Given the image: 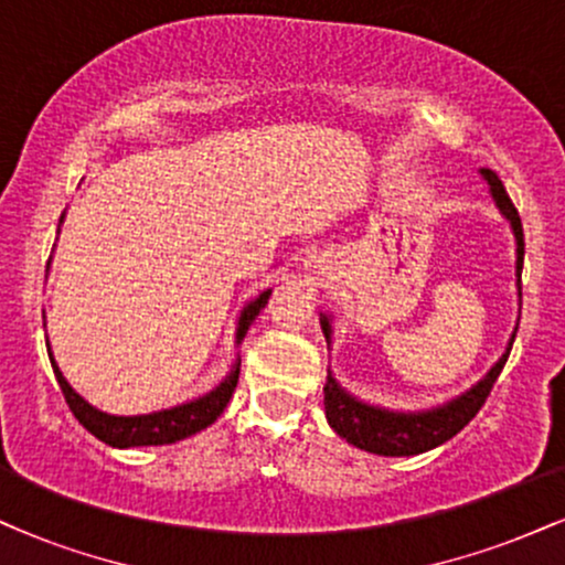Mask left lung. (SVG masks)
Returning <instances> with one entry per match:
<instances>
[{"instance_id": "left-lung-1", "label": "left lung", "mask_w": 565, "mask_h": 565, "mask_svg": "<svg viewBox=\"0 0 565 565\" xmlns=\"http://www.w3.org/2000/svg\"><path fill=\"white\" fill-rule=\"evenodd\" d=\"M483 180L491 188V196H494L499 212L510 220L512 233H515V276L521 284V270H523V225L521 215H518L515 204H512L508 191H504L502 180L497 178V172L481 170ZM521 289V287H518ZM521 295V291H518ZM321 329L327 334V342H332V321L329 316H321ZM518 332V329H515ZM515 332H512L508 350L502 353V359L489 369V374L472 385L468 393H462L459 398L449 401V404L425 408V412H393V408H382L364 404V401L353 398L348 391H342L337 385V380L329 372L327 385H323V408H327V419L332 425V430L340 438H345L348 444L359 446V449L382 454V457H412V454H423L436 449V446L446 444V440L457 436L465 425L470 423L478 414V408L486 404L491 387L508 364V355L515 342Z\"/></svg>"}]
</instances>
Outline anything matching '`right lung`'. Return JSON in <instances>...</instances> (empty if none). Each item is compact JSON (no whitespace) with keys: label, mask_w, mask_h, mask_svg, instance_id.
<instances>
[{"label":"right lung","mask_w":565,"mask_h":565,"mask_svg":"<svg viewBox=\"0 0 565 565\" xmlns=\"http://www.w3.org/2000/svg\"><path fill=\"white\" fill-rule=\"evenodd\" d=\"M270 289L263 291L257 300H252L238 316V327H236V345H242L246 329L252 327V321L257 319V313L268 305ZM47 353H50V364H53L55 380L61 385L63 395H66V404L74 417L93 433L95 438H100L103 444L116 446V449H129V446H164V444H174V440H183L193 433L204 430L210 427L215 419L223 414V408L228 406L233 391H236V382H238V366L242 361L236 359V364L228 372L215 391H210L201 398L188 401V404L172 406V408H161V412L153 414H138V417H116V414H106L100 408H95L93 404L82 398L74 387L68 385V380L63 377V372L57 369L55 359H53V350H50L47 342Z\"/></svg>","instance_id":"add662e5"}]
</instances>
